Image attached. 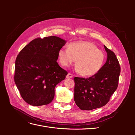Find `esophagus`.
I'll return each instance as SVG.
<instances>
[{
	"mask_svg": "<svg viewBox=\"0 0 135 135\" xmlns=\"http://www.w3.org/2000/svg\"><path fill=\"white\" fill-rule=\"evenodd\" d=\"M73 78V75L71 74V73H68V74L66 75V78L70 79V78Z\"/></svg>",
	"mask_w": 135,
	"mask_h": 135,
	"instance_id": "1",
	"label": "esophagus"
}]
</instances>
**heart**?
Instances as JSON below:
<instances>
[{
  "mask_svg": "<svg viewBox=\"0 0 135 135\" xmlns=\"http://www.w3.org/2000/svg\"><path fill=\"white\" fill-rule=\"evenodd\" d=\"M58 55L60 62L64 66H70L75 60L76 70L86 77L96 74L106 60L104 52L88 41L72 42L69 44L68 48H61Z\"/></svg>",
  "mask_w": 135,
  "mask_h": 135,
  "instance_id": "b5f03b06",
  "label": "heart"
}]
</instances>
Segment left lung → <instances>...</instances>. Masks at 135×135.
<instances>
[{
    "label": "left lung",
    "instance_id": "1",
    "mask_svg": "<svg viewBox=\"0 0 135 135\" xmlns=\"http://www.w3.org/2000/svg\"><path fill=\"white\" fill-rule=\"evenodd\" d=\"M107 62L95 75L75 77L74 101L80 109L91 110L107 104L118 85L120 67L114 53L105 46Z\"/></svg>",
    "mask_w": 135,
    "mask_h": 135
}]
</instances>
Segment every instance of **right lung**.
I'll list each match as a JSON object with an SVG mask.
<instances>
[{"label":"right lung","mask_w":135,"mask_h":135,"mask_svg":"<svg viewBox=\"0 0 135 135\" xmlns=\"http://www.w3.org/2000/svg\"><path fill=\"white\" fill-rule=\"evenodd\" d=\"M66 43L55 36L32 40L20 52L15 62L14 80L23 100L32 106L51 103L56 85L68 72L57 60Z\"/></svg>","instance_id":"add662e5"}]
</instances>
